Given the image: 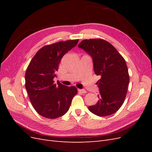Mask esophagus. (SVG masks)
Here are the masks:
<instances>
[{
  "label": "esophagus",
  "mask_w": 152,
  "mask_h": 152,
  "mask_svg": "<svg viewBox=\"0 0 152 152\" xmlns=\"http://www.w3.org/2000/svg\"><path fill=\"white\" fill-rule=\"evenodd\" d=\"M78 91H79V93H83V94H85V93H86V92H87V91H86L85 89H78Z\"/></svg>",
  "instance_id": "34e87169"
}]
</instances>
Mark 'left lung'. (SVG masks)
Instances as JSON below:
<instances>
[{
    "instance_id": "obj_1",
    "label": "left lung",
    "mask_w": 152,
    "mask_h": 152,
    "mask_svg": "<svg viewBox=\"0 0 152 152\" xmlns=\"http://www.w3.org/2000/svg\"><path fill=\"white\" fill-rule=\"evenodd\" d=\"M93 58L94 70L100 77L99 100L89 110L96 115H110L121 107L127 94L129 75L125 59L107 40L85 39L78 45Z\"/></svg>"
}]
</instances>
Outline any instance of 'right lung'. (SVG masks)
I'll list each match as a JSON object with an SVG mask.
<instances>
[{"label": "right lung", "mask_w": 152, "mask_h": 152, "mask_svg": "<svg viewBox=\"0 0 152 152\" xmlns=\"http://www.w3.org/2000/svg\"><path fill=\"white\" fill-rule=\"evenodd\" d=\"M78 42L79 39L68 40L45 45L27 67L25 87L32 106L41 116L56 118L65 115L77 94L75 86L55 84L53 79L61 58Z\"/></svg>", "instance_id": "1"}]
</instances>
